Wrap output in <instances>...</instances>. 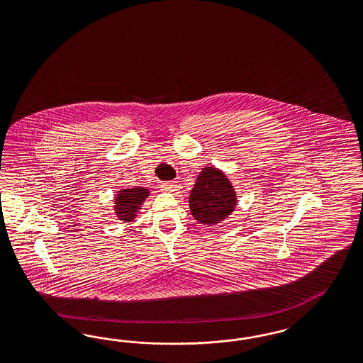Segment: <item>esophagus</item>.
<instances>
[{"label": "esophagus", "instance_id": "34e87169", "mask_svg": "<svg viewBox=\"0 0 363 363\" xmlns=\"http://www.w3.org/2000/svg\"><path fill=\"white\" fill-rule=\"evenodd\" d=\"M162 190H165V191H169V193H173V191H176L177 190V182H165V184H162Z\"/></svg>", "mask_w": 363, "mask_h": 363}]
</instances>
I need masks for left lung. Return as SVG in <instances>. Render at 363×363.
<instances>
[{"instance_id":"8db88e82","label":"left lung","mask_w":363,"mask_h":363,"mask_svg":"<svg viewBox=\"0 0 363 363\" xmlns=\"http://www.w3.org/2000/svg\"><path fill=\"white\" fill-rule=\"evenodd\" d=\"M237 197L225 174L216 167H205L190 191L189 206L193 217L205 225L225 220L235 208Z\"/></svg>"}]
</instances>
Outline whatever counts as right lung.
<instances>
[{"mask_svg":"<svg viewBox=\"0 0 363 363\" xmlns=\"http://www.w3.org/2000/svg\"><path fill=\"white\" fill-rule=\"evenodd\" d=\"M149 196L147 189L143 187H132V189H122L118 191L116 199V213L121 220H130L135 218V214L140 206L143 205L145 198Z\"/></svg>","mask_w":363,"mask_h":363,"instance_id":"1","label":"right lung"}]
</instances>
